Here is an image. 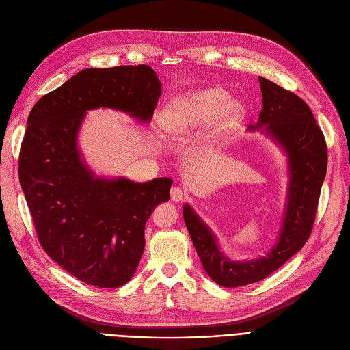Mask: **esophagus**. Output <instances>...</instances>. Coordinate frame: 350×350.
Here are the masks:
<instances>
[{"label":"esophagus","instance_id":"34e87169","mask_svg":"<svg viewBox=\"0 0 350 350\" xmlns=\"http://www.w3.org/2000/svg\"><path fill=\"white\" fill-rule=\"evenodd\" d=\"M170 197L173 201H183V198H185V193H183L180 187H172Z\"/></svg>","mask_w":350,"mask_h":350}]
</instances>
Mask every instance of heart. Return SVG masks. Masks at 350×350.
Returning a JSON list of instances; mask_svg holds the SVG:
<instances>
[{
    "label": "heart",
    "mask_w": 350,
    "mask_h": 350,
    "mask_svg": "<svg viewBox=\"0 0 350 350\" xmlns=\"http://www.w3.org/2000/svg\"><path fill=\"white\" fill-rule=\"evenodd\" d=\"M243 112L244 106L240 100L228 99L223 89L208 88L169 100L160 112V124L172 136H186L211 120L207 139H217L241 118Z\"/></svg>",
    "instance_id": "obj_1"
}]
</instances>
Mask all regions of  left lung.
Here are the masks:
<instances>
[{
    "label": "left lung",
    "instance_id": "1",
    "mask_svg": "<svg viewBox=\"0 0 350 350\" xmlns=\"http://www.w3.org/2000/svg\"><path fill=\"white\" fill-rule=\"evenodd\" d=\"M262 109L248 131H260L286 156L288 190L275 245L258 258L232 261L218 245V238L190 204L183 217L194 248L208 277L219 286L235 288L258 282L284 265L308 241L315 221L318 200L326 176L327 150L323 133L309 106L295 94L258 77Z\"/></svg>",
    "mask_w": 350,
    "mask_h": 350
}]
</instances>
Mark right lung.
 Wrapping results in <instances>:
<instances>
[{
  "label": "right lung",
  "instance_id": "add662e5",
  "mask_svg": "<svg viewBox=\"0 0 350 350\" xmlns=\"http://www.w3.org/2000/svg\"><path fill=\"white\" fill-rule=\"evenodd\" d=\"M161 82L147 65L88 68L36 102L20 152V185L38 240L79 281L118 288L131 281L144 250V226L170 198L173 180L136 183L96 176L78 136L88 110L115 109L149 123Z\"/></svg>",
  "mask_w": 350,
  "mask_h": 350
}]
</instances>
